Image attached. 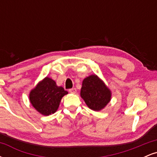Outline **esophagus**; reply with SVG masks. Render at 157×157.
<instances>
[{
  "label": "esophagus",
  "instance_id": "1",
  "mask_svg": "<svg viewBox=\"0 0 157 157\" xmlns=\"http://www.w3.org/2000/svg\"><path fill=\"white\" fill-rule=\"evenodd\" d=\"M68 91H69L70 93H73V94H75L77 92V89H75V88H72V89H70L68 90Z\"/></svg>",
  "mask_w": 157,
  "mask_h": 157
}]
</instances>
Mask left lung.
Here are the masks:
<instances>
[{
	"instance_id": "obj_1",
	"label": "left lung",
	"mask_w": 157,
	"mask_h": 157,
	"mask_svg": "<svg viewBox=\"0 0 157 157\" xmlns=\"http://www.w3.org/2000/svg\"><path fill=\"white\" fill-rule=\"evenodd\" d=\"M81 97L94 111H100L111 100V91L96 75H91L82 81Z\"/></svg>"
}]
</instances>
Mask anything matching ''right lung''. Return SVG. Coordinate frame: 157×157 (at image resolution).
Segmentation results:
<instances>
[{
    "instance_id": "obj_1",
    "label": "right lung",
    "mask_w": 157,
    "mask_h": 157,
    "mask_svg": "<svg viewBox=\"0 0 157 157\" xmlns=\"http://www.w3.org/2000/svg\"><path fill=\"white\" fill-rule=\"evenodd\" d=\"M68 91L61 86H57L51 78L46 77L30 92L32 105L42 114H52L58 109L62 97Z\"/></svg>"
}]
</instances>
